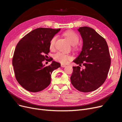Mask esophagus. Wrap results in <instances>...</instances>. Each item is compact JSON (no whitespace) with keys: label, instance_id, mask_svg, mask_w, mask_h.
<instances>
[{"label":"esophagus","instance_id":"obj_1","mask_svg":"<svg viewBox=\"0 0 122 122\" xmlns=\"http://www.w3.org/2000/svg\"><path fill=\"white\" fill-rule=\"evenodd\" d=\"M66 65H64V64H61V67H63V68H64V67H66Z\"/></svg>","mask_w":122,"mask_h":122}]
</instances>
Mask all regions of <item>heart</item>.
<instances>
[{
  "mask_svg": "<svg viewBox=\"0 0 122 122\" xmlns=\"http://www.w3.org/2000/svg\"><path fill=\"white\" fill-rule=\"evenodd\" d=\"M64 35L66 36L69 40L70 44L73 45H75L78 43L79 38L78 35L76 33L72 30H67L64 33ZM57 39V36H54L51 38L50 41L49 47L51 50H52L54 48L55 44ZM53 57L54 60L60 62L61 64H66L71 60L72 57L69 54H66L62 52H57L54 54Z\"/></svg>",
  "mask_w": 122,
  "mask_h": 122,
  "instance_id": "heart-1",
  "label": "heart"
}]
</instances>
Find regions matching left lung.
<instances>
[{
  "label": "left lung",
  "mask_w": 122,
  "mask_h": 122,
  "mask_svg": "<svg viewBox=\"0 0 122 122\" xmlns=\"http://www.w3.org/2000/svg\"><path fill=\"white\" fill-rule=\"evenodd\" d=\"M83 40L82 51L73 61L79 66L73 67L71 83L82 92L97 90L105 82L111 64V58L106 40L94 29L79 27ZM82 65L84 69H81Z\"/></svg>",
  "instance_id": "8db88e82"
}]
</instances>
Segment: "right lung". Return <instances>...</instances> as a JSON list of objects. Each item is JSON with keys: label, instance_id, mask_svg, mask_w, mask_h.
<instances>
[{"label": "right lung", "instance_id": "right-lung-1", "mask_svg": "<svg viewBox=\"0 0 122 122\" xmlns=\"http://www.w3.org/2000/svg\"><path fill=\"white\" fill-rule=\"evenodd\" d=\"M60 30L36 28L17 44L12 60L15 75L18 83L27 91L35 93L45 89L51 82L53 71L61 67L55 61L46 67L43 64L50 52V40ZM52 60L51 57L49 61Z\"/></svg>", "mask_w": 122, "mask_h": 122}]
</instances>
